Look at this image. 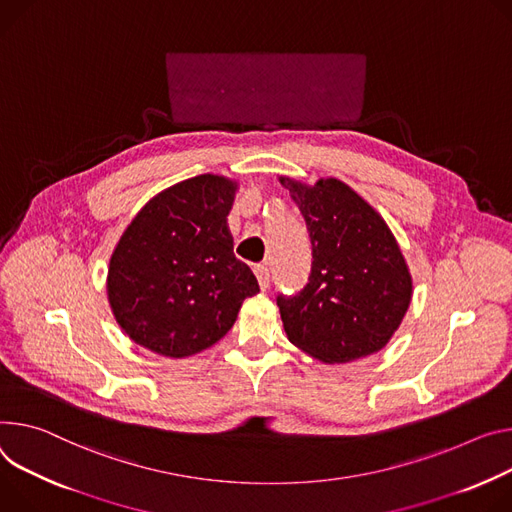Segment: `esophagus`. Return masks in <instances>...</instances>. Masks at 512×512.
I'll list each match as a JSON object with an SVG mask.
<instances>
[{
  "mask_svg": "<svg viewBox=\"0 0 512 512\" xmlns=\"http://www.w3.org/2000/svg\"><path fill=\"white\" fill-rule=\"evenodd\" d=\"M255 275H257V280H259V288L267 290L269 288V267L267 265H257L255 267Z\"/></svg>",
  "mask_w": 512,
  "mask_h": 512,
  "instance_id": "obj_1",
  "label": "esophagus"
}]
</instances>
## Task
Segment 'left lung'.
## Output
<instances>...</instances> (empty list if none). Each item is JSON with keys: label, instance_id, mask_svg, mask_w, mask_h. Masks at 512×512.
Instances as JSON below:
<instances>
[{"label": "left lung", "instance_id": "left-lung-1", "mask_svg": "<svg viewBox=\"0 0 512 512\" xmlns=\"http://www.w3.org/2000/svg\"><path fill=\"white\" fill-rule=\"evenodd\" d=\"M312 243L308 284L277 296L284 331L324 363H349L386 347L408 310L412 277L384 218L347 183L280 177Z\"/></svg>", "mask_w": 512, "mask_h": 512}]
</instances>
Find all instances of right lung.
Instances as JSON below:
<instances>
[{
    "mask_svg": "<svg viewBox=\"0 0 512 512\" xmlns=\"http://www.w3.org/2000/svg\"><path fill=\"white\" fill-rule=\"evenodd\" d=\"M237 181L198 175L149 200L126 226L108 267V300L122 331L165 357L220 341L257 277L232 253L226 216Z\"/></svg>",
    "mask_w": 512,
    "mask_h": 512,
    "instance_id": "right-lung-1",
    "label": "right lung"
}]
</instances>
